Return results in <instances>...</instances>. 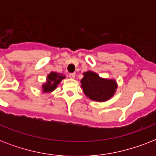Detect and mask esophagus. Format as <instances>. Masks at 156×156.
Segmentation results:
<instances>
[{
    "label": "esophagus",
    "mask_w": 156,
    "mask_h": 156,
    "mask_svg": "<svg viewBox=\"0 0 156 156\" xmlns=\"http://www.w3.org/2000/svg\"><path fill=\"white\" fill-rule=\"evenodd\" d=\"M69 78H72V79H74V78H75V73H69Z\"/></svg>",
    "instance_id": "obj_1"
}]
</instances>
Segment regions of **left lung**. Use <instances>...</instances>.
Returning a JSON list of instances; mask_svg holds the SVG:
<instances>
[{"instance_id":"obj_1","label":"left lung","mask_w":156,"mask_h":156,"mask_svg":"<svg viewBox=\"0 0 156 156\" xmlns=\"http://www.w3.org/2000/svg\"><path fill=\"white\" fill-rule=\"evenodd\" d=\"M83 74L81 87L86 96L90 100L96 102H105L115 95L118 87L115 79L101 78L93 71H87Z\"/></svg>"}]
</instances>
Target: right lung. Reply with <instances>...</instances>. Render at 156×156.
Returning <instances> with one entry per match:
<instances>
[{"mask_svg": "<svg viewBox=\"0 0 156 156\" xmlns=\"http://www.w3.org/2000/svg\"><path fill=\"white\" fill-rule=\"evenodd\" d=\"M64 78H66V75H64L63 73H57V72H51L48 73L46 78V82L43 83L41 86L43 92H52L54 90H56L57 86L61 83Z\"/></svg>", "mask_w": 156, "mask_h": 156, "instance_id": "right-lung-1", "label": "right lung"}]
</instances>
